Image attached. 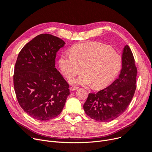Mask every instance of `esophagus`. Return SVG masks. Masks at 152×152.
<instances>
[{
	"label": "esophagus",
	"instance_id": "34e87169",
	"mask_svg": "<svg viewBox=\"0 0 152 152\" xmlns=\"http://www.w3.org/2000/svg\"><path fill=\"white\" fill-rule=\"evenodd\" d=\"M78 88V87H77V86H71L70 87V90H71V91H75V90H77Z\"/></svg>",
	"mask_w": 152,
	"mask_h": 152
}]
</instances>
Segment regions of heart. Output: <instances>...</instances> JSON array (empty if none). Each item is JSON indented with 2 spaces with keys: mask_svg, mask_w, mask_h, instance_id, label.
<instances>
[{
  "mask_svg": "<svg viewBox=\"0 0 152 152\" xmlns=\"http://www.w3.org/2000/svg\"><path fill=\"white\" fill-rule=\"evenodd\" d=\"M59 66L67 78L74 77L82 70L84 72L69 80L74 85H90L102 88L111 84L121 70L122 59L109 46L97 42L75 45L70 53L61 55Z\"/></svg>",
  "mask_w": 152,
  "mask_h": 152,
  "instance_id": "obj_1",
  "label": "heart"
}]
</instances>
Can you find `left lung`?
<instances>
[{"instance_id": "8db88e82", "label": "left lung", "mask_w": 152, "mask_h": 152, "mask_svg": "<svg viewBox=\"0 0 152 152\" xmlns=\"http://www.w3.org/2000/svg\"><path fill=\"white\" fill-rule=\"evenodd\" d=\"M122 66L118 78L96 93H89L83 104L86 115L96 121H111L123 113L131 102L136 89L137 68L131 49L122 53Z\"/></svg>"}]
</instances>
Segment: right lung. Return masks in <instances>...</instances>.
Returning a JSON list of instances; mask_svg holds the SVG:
<instances>
[{"label": "right lung", "instance_id": "1", "mask_svg": "<svg viewBox=\"0 0 152 152\" xmlns=\"http://www.w3.org/2000/svg\"><path fill=\"white\" fill-rule=\"evenodd\" d=\"M66 42L49 34L34 38L18 54L13 86L19 104L33 119L48 121L62 111L69 84L55 68L56 57Z\"/></svg>", "mask_w": 152, "mask_h": 152}]
</instances>
